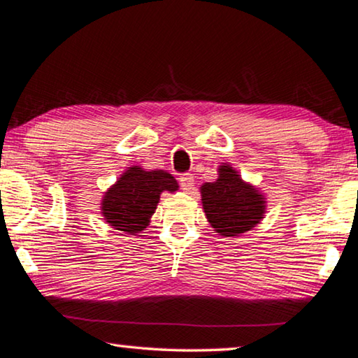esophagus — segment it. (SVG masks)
I'll use <instances>...</instances> for the list:
<instances>
[{
  "label": "esophagus",
  "mask_w": 358,
  "mask_h": 358,
  "mask_svg": "<svg viewBox=\"0 0 358 358\" xmlns=\"http://www.w3.org/2000/svg\"><path fill=\"white\" fill-rule=\"evenodd\" d=\"M179 184L184 190H192L193 187V176L192 174H182L179 178Z\"/></svg>",
  "instance_id": "obj_1"
}]
</instances>
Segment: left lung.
<instances>
[{
	"instance_id": "1",
	"label": "left lung",
	"mask_w": 358,
	"mask_h": 358,
	"mask_svg": "<svg viewBox=\"0 0 358 358\" xmlns=\"http://www.w3.org/2000/svg\"><path fill=\"white\" fill-rule=\"evenodd\" d=\"M201 200L209 224L222 236L249 231L265 214V198L245 184L230 165L219 168L215 182L201 185Z\"/></svg>"
}]
</instances>
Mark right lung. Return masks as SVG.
I'll use <instances>...</instances> for the list:
<instances>
[{"mask_svg": "<svg viewBox=\"0 0 358 358\" xmlns=\"http://www.w3.org/2000/svg\"><path fill=\"white\" fill-rule=\"evenodd\" d=\"M176 192L178 182L166 171H144L131 166L104 193V220L115 230L139 233L149 225L150 215L155 213L162 192Z\"/></svg>", "mask_w": 358, "mask_h": 358, "instance_id": "add662e5", "label": "right lung"}]
</instances>
